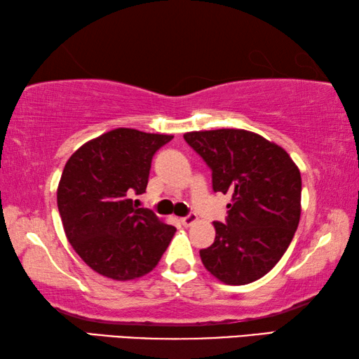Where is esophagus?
Instances as JSON below:
<instances>
[{
	"label": "esophagus",
	"mask_w": 359,
	"mask_h": 359,
	"mask_svg": "<svg viewBox=\"0 0 359 359\" xmlns=\"http://www.w3.org/2000/svg\"><path fill=\"white\" fill-rule=\"evenodd\" d=\"M180 221H181V224L184 225V227H191L192 224H196V222L198 221V217H197L196 212H191V215H187V216H184V217H181Z\"/></svg>",
	"instance_id": "1"
}]
</instances>
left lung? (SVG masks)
Masks as SVG:
<instances>
[{"instance_id": "left-lung-1", "label": "left lung", "mask_w": 359, "mask_h": 359, "mask_svg": "<svg viewBox=\"0 0 359 359\" xmlns=\"http://www.w3.org/2000/svg\"><path fill=\"white\" fill-rule=\"evenodd\" d=\"M184 140L212 172L215 192L230 194L227 222L200 250L224 284L244 285L271 271L290 246L301 216V175L284 148L244 129L197 130Z\"/></svg>"}]
</instances>
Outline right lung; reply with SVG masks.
<instances>
[{
    "label": "right lung",
    "instance_id": "1",
    "mask_svg": "<svg viewBox=\"0 0 359 359\" xmlns=\"http://www.w3.org/2000/svg\"><path fill=\"white\" fill-rule=\"evenodd\" d=\"M172 138L118 128L81 144L66 162L56 192L65 233L105 278H142L172 241L173 225L130 198L147 191L153 156Z\"/></svg>",
    "mask_w": 359,
    "mask_h": 359
}]
</instances>
